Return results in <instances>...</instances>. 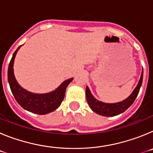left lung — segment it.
Masks as SVG:
<instances>
[{"instance_id":"left-lung-1","label":"left lung","mask_w":153,"mask_h":153,"mask_svg":"<svg viewBox=\"0 0 153 153\" xmlns=\"http://www.w3.org/2000/svg\"><path fill=\"white\" fill-rule=\"evenodd\" d=\"M143 70L142 71L140 81L132 94L128 98L126 99L125 100L116 102V103H106V102L97 100V99L94 98L93 96L92 95L88 86H86V97L89 106L93 112H95L96 113L101 115V116H104V117H114V116L123 113L133 103L136 98L137 97L138 93L140 92V87L142 86V83H143Z\"/></svg>"}]
</instances>
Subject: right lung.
<instances>
[{
	"label": "right lung",
	"instance_id": "add662e5",
	"mask_svg": "<svg viewBox=\"0 0 153 153\" xmlns=\"http://www.w3.org/2000/svg\"><path fill=\"white\" fill-rule=\"evenodd\" d=\"M21 46L16 50L13 53V56L10 60L7 71L8 83L10 85L13 97L24 109L31 113L39 115H44L54 111L60 106L65 96V92L67 86L73 80L74 78L65 80L60 84V86L51 93L37 94L30 93L22 88L17 82L13 74V62L17 54V51Z\"/></svg>",
	"mask_w": 153,
	"mask_h": 153
}]
</instances>
